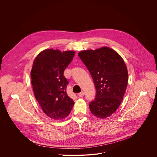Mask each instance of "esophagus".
Listing matches in <instances>:
<instances>
[{
  "mask_svg": "<svg viewBox=\"0 0 157 157\" xmlns=\"http://www.w3.org/2000/svg\"><path fill=\"white\" fill-rule=\"evenodd\" d=\"M78 95L79 96V97H83V95H84V92L83 91H82L81 92H80V93H78Z\"/></svg>",
  "mask_w": 157,
  "mask_h": 157,
  "instance_id": "34e87169",
  "label": "esophagus"
}]
</instances>
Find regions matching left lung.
<instances>
[{
    "instance_id": "1",
    "label": "left lung",
    "mask_w": 157,
    "mask_h": 157,
    "mask_svg": "<svg viewBox=\"0 0 157 157\" xmlns=\"http://www.w3.org/2000/svg\"><path fill=\"white\" fill-rule=\"evenodd\" d=\"M78 56L90 71L96 89L90 111L97 118L111 116L119 107L128 82V72L121 57L108 47L85 50Z\"/></svg>"
}]
</instances>
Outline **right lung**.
Returning <instances> with one entry per match:
<instances>
[{
  "label": "right lung",
  "mask_w": 157,
  "mask_h": 157,
  "mask_svg": "<svg viewBox=\"0 0 157 157\" xmlns=\"http://www.w3.org/2000/svg\"><path fill=\"white\" fill-rule=\"evenodd\" d=\"M75 53L45 49L33 62L31 78L34 95L43 111L52 119L65 118L74 106V101L67 93L69 82L63 72Z\"/></svg>",
  "instance_id": "1"
}]
</instances>
